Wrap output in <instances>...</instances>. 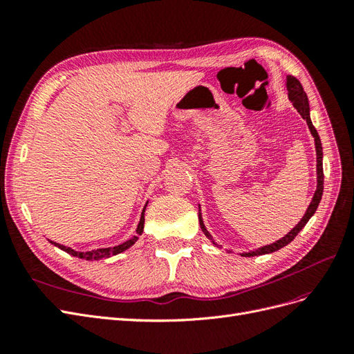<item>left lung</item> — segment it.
<instances>
[{
	"label": "left lung",
	"instance_id": "1",
	"mask_svg": "<svg viewBox=\"0 0 354 354\" xmlns=\"http://www.w3.org/2000/svg\"><path fill=\"white\" fill-rule=\"evenodd\" d=\"M286 90H288V97L289 100H291V103L294 104V108L298 111V113L303 116V120H306L307 125H308V130L310 133H312V136L315 137V146H316V169H317V187H316V192L313 195V199L312 202H310V205L306 211V214L303 216V218L299 220V223L297 224V226L289 232L288 234H285V236L279 241H276L270 245H266V246H261V248L255 250V251H250V252H242L241 255L242 257H254V255H263V254H270V252H274L277 250L283 248V246H286L289 242H292L294 238L297 236V234L299 233V230H301L307 221L312 218L313 214L316 212L317 207H319V202L320 199H322V194H324V165H322V158H324V152H322V143H320V137L316 131V128L313 127L312 124V120H310V106H308V99H307V94L303 88L301 82H299L295 77H292V75H288L286 77ZM199 224H201V229L202 232L205 233V236L214 242V245H217L216 241L212 239V236L209 234V232L207 230L205 224H203L202 221V217H201V209H199Z\"/></svg>",
	"mask_w": 354,
	"mask_h": 354
}]
</instances>
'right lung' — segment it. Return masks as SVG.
<instances>
[{"mask_svg": "<svg viewBox=\"0 0 354 354\" xmlns=\"http://www.w3.org/2000/svg\"><path fill=\"white\" fill-rule=\"evenodd\" d=\"M145 209H146V205H145V208H143L142 217H140V223H138V226H137V230H136L134 236H133L131 239H128L127 242L121 243V245L113 246V248H100V250H93V251H87V252H80V251H75V250H72V248H68V246H65V245H60V243H56V242H53V241H50V242H51L53 245H56L57 248H60L62 251H65V252H68V254H71V255H73V257H78V259H82V260H90V261H93V260L108 259V257H112V255L124 252L125 250H128L131 245H134V243L137 242L138 236H140L142 232H143V227H145Z\"/></svg>", "mask_w": 354, "mask_h": 354, "instance_id": "add662e5", "label": "right lung"}]
</instances>
